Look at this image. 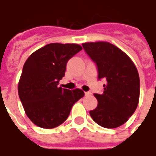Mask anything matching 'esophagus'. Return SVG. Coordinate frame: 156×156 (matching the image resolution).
Wrapping results in <instances>:
<instances>
[{
	"label": "esophagus",
	"instance_id": "1",
	"mask_svg": "<svg viewBox=\"0 0 156 156\" xmlns=\"http://www.w3.org/2000/svg\"><path fill=\"white\" fill-rule=\"evenodd\" d=\"M92 94L90 92H85V96H90Z\"/></svg>",
	"mask_w": 156,
	"mask_h": 156
}]
</instances>
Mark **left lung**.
Returning <instances> with one entry per match:
<instances>
[{"label":"left lung","mask_w":156,"mask_h":156,"mask_svg":"<svg viewBox=\"0 0 156 156\" xmlns=\"http://www.w3.org/2000/svg\"><path fill=\"white\" fill-rule=\"evenodd\" d=\"M83 48L97 65L98 79L107 81L103 94H94L98 106L89 111L90 116L102 127H119L131 117L139 104L137 68L127 54L109 42H86Z\"/></svg>","instance_id":"left-lung-1"}]
</instances>
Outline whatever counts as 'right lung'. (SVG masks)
I'll return each instance as SVG.
<instances>
[{
	"label": "right lung",
	"mask_w": 156,
	"mask_h": 156,
	"mask_svg": "<svg viewBox=\"0 0 156 156\" xmlns=\"http://www.w3.org/2000/svg\"><path fill=\"white\" fill-rule=\"evenodd\" d=\"M82 49L74 43H50L27 59L18 94L26 115L38 127H58L68 119L73 105L84 96L79 88L69 90L58 86L68 61Z\"/></svg>",
	"instance_id": "obj_1"
}]
</instances>
